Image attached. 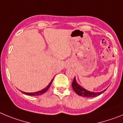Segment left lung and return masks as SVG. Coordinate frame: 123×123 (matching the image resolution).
<instances>
[{"label":"left lung","mask_w":123,"mask_h":123,"mask_svg":"<svg viewBox=\"0 0 123 123\" xmlns=\"http://www.w3.org/2000/svg\"><path fill=\"white\" fill-rule=\"evenodd\" d=\"M72 87L74 91H75V92H76L78 95L82 97H94L98 96V95L102 94L103 92H104L106 90V89L105 90H104V91H103L102 92H92L87 91L85 89H84L82 87L80 86L77 83L75 77L74 78L73 81L72 82Z\"/></svg>","instance_id":"8db88e82"}]
</instances>
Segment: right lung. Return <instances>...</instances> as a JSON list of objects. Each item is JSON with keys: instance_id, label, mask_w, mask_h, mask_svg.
Masks as SVG:
<instances>
[{"instance_id": "obj_1", "label": "right lung", "mask_w": 123, "mask_h": 123, "mask_svg": "<svg viewBox=\"0 0 123 123\" xmlns=\"http://www.w3.org/2000/svg\"><path fill=\"white\" fill-rule=\"evenodd\" d=\"M53 79H52V81H50V82L49 83V84L45 88H44V89H43L42 90H41V91H38V92H33V93H27V92H23V94H26V95H32V96H36V95H41V94H44V93H45V92H46L47 90H48L49 88L50 87V86L51 84H52V81H53Z\"/></svg>"}]
</instances>
